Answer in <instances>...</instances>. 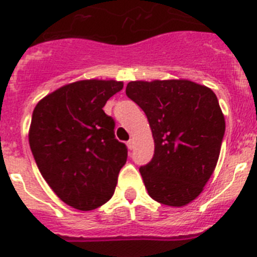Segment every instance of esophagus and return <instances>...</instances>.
<instances>
[{
  "label": "esophagus",
  "instance_id": "obj_1",
  "mask_svg": "<svg viewBox=\"0 0 257 257\" xmlns=\"http://www.w3.org/2000/svg\"><path fill=\"white\" fill-rule=\"evenodd\" d=\"M126 146H128L129 150H133V148H134V141L133 140H129L128 142H126Z\"/></svg>",
  "mask_w": 257,
  "mask_h": 257
}]
</instances>
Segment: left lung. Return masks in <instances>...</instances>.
I'll return each instance as SVG.
<instances>
[{"mask_svg": "<svg viewBox=\"0 0 257 257\" xmlns=\"http://www.w3.org/2000/svg\"><path fill=\"white\" fill-rule=\"evenodd\" d=\"M126 96L147 115L155 155L140 169L152 199L184 207L199 196L217 166L226 131L209 87L189 80L132 81Z\"/></svg>", "mask_w": 257, "mask_h": 257, "instance_id": "1", "label": "left lung"}]
</instances>
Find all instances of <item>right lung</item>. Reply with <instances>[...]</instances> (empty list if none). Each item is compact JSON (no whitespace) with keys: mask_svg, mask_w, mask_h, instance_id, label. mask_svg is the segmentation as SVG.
<instances>
[{"mask_svg":"<svg viewBox=\"0 0 257 257\" xmlns=\"http://www.w3.org/2000/svg\"><path fill=\"white\" fill-rule=\"evenodd\" d=\"M123 88L114 80L68 83L35 106L29 143L40 174L56 195L78 210L112 196L128 151L115 140L114 119L102 107Z\"/></svg>","mask_w":257,"mask_h":257,"instance_id":"right-lung-1","label":"right lung"}]
</instances>
